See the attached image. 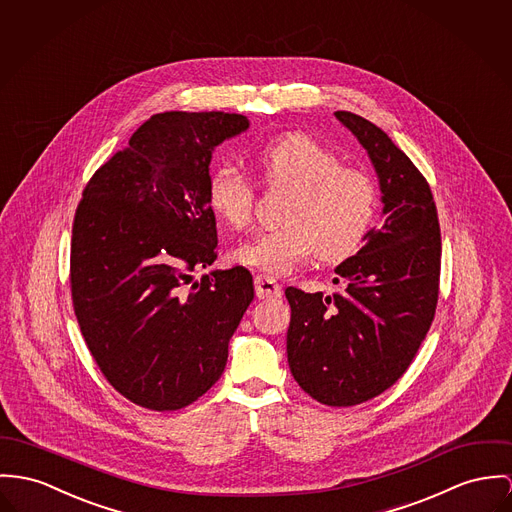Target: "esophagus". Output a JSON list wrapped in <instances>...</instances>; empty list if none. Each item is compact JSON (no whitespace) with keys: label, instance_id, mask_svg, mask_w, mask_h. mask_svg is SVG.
Wrapping results in <instances>:
<instances>
[{"label":"esophagus","instance_id":"34e87169","mask_svg":"<svg viewBox=\"0 0 512 512\" xmlns=\"http://www.w3.org/2000/svg\"><path fill=\"white\" fill-rule=\"evenodd\" d=\"M255 292L259 298H275V296H280V284L273 276L257 275L255 276Z\"/></svg>","mask_w":512,"mask_h":512}]
</instances>
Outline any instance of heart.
<instances>
[{
	"label": "heart",
	"instance_id": "1",
	"mask_svg": "<svg viewBox=\"0 0 512 512\" xmlns=\"http://www.w3.org/2000/svg\"><path fill=\"white\" fill-rule=\"evenodd\" d=\"M263 183L288 191L282 222L239 243L232 259L271 275H286L312 255L325 263L354 253L368 234L376 210L374 179L343 165V158L308 134L278 136L253 152ZM257 189L234 163H220L208 179L206 200L214 216L234 230H243L255 208Z\"/></svg>",
	"mask_w": 512,
	"mask_h": 512
}]
</instances>
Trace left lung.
I'll return each instance as SVG.
<instances>
[{
    "mask_svg": "<svg viewBox=\"0 0 512 512\" xmlns=\"http://www.w3.org/2000/svg\"><path fill=\"white\" fill-rule=\"evenodd\" d=\"M380 179L386 220L335 273L341 292L286 288V353L294 380L331 407L364 403L392 388L433 323L440 282V226L423 173L366 118L337 111Z\"/></svg>",
    "mask_w": 512,
    "mask_h": 512,
    "instance_id": "8db88e82",
    "label": "left lung"
}]
</instances>
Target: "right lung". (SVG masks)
Here are the masks:
<instances>
[{"label": "right lung", "mask_w": 512, "mask_h": 512, "mask_svg": "<svg viewBox=\"0 0 512 512\" xmlns=\"http://www.w3.org/2000/svg\"><path fill=\"white\" fill-rule=\"evenodd\" d=\"M247 128L236 113H159L83 189L70 249L74 312L107 382L140 407L175 411L206 394L253 300L245 267L193 280L218 257L206 200L212 150Z\"/></svg>", "instance_id": "right-lung-1"}]
</instances>
